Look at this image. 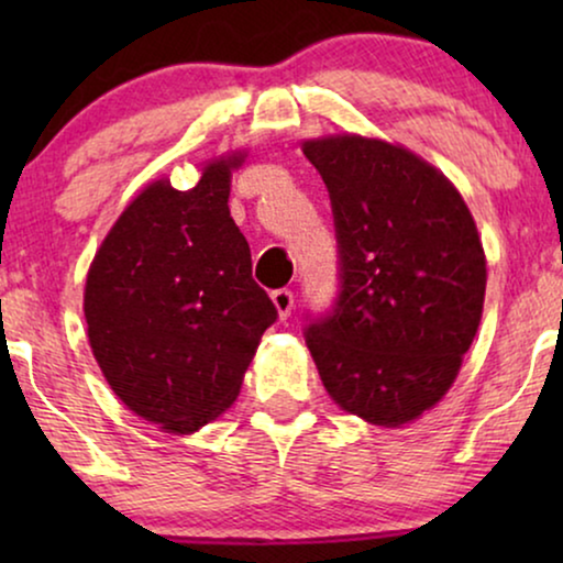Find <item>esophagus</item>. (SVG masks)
<instances>
[{
    "label": "esophagus",
    "instance_id": "obj_1",
    "mask_svg": "<svg viewBox=\"0 0 563 563\" xmlns=\"http://www.w3.org/2000/svg\"><path fill=\"white\" fill-rule=\"evenodd\" d=\"M272 302L276 307V312H279V318L287 320L291 314V307H295V295H291L289 289H276L272 291Z\"/></svg>",
    "mask_w": 563,
    "mask_h": 563
}]
</instances>
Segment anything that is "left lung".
<instances>
[{
  "instance_id": "8db88e82",
  "label": "left lung",
  "mask_w": 563,
  "mask_h": 563,
  "mask_svg": "<svg viewBox=\"0 0 563 563\" xmlns=\"http://www.w3.org/2000/svg\"><path fill=\"white\" fill-rule=\"evenodd\" d=\"M302 151L341 249V297L307 328V349L341 410L407 426L449 395L472 349L487 289L479 230L449 176L405 145L335 133Z\"/></svg>"
}]
</instances>
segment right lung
<instances>
[{
  "label": "right lung",
  "mask_w": 563,
  "mask_h": 563,
  "mask_svg": "<svg viewBox=\"0 0 563 563\" xmlns=\"http://www.w3.org/2000/svg\"><path fill=\"white\" fill-rule=\"evenodd\" d=\"M249 151L205 161L195 187L141 189L91 258L87 338L110 389L164 433L189 435L241 391L276 307L251 276L230 218V179Z\"/></svg>",
  "instance_id": "1"
}]
</instances>
